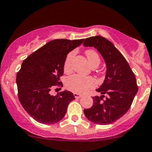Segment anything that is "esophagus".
<instances>
[{
    "label": "esophagus",
    "mask_w": 152,
    "mask_h": 152,
    "mask_svg": "<svg viewBox=\"0 0 152 152\" xmlns=\"http://www.w3.org/2000/svg\"><path fill=\"white\" fill-rule=\"evenodd\" d=\"M73 96H74V97L76 98V99H79V98H81V96H82V94H77V93H73Z\"/></svg>",
    "instance_id": "obj_1"
}]
</instances>
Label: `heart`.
I'll list each match as a JSON object with an SVG mask.
<instances>
[{
  "label": "heart",
  "instance_id": "b5f03b06",
  "mask_svg": "<svg viewBox=\"0 0 152 152\" xmlns=\"http://www.w3.org/2000/svg\"><path fill=\"white\" fill-rule=\"evenodd\" d=\"M86 58L91 66H97L100 63L99 56L94 50H87L85 52ZM74 56V52H71L67 55L63 63V70L68 73L71 70V61ZM96 81L91 76H83L79 74H73L66 80V86L70 91L79 94H84L96 86Z\"/></svg>",
  "mask_w": 152,
  "mask_h": 152
}]
</instances>
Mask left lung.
<instances>
[{
    "label": "left lung",
    "instance_id": "8db88e82",
    "mask_svg": "<svg viewBox=\"0 0 152 152\" xmlns=\"http://www.w3.org/2000/svg\"><path fill=\"white\" fill-rule=\"evenodd\" d=\"M83 45L96 48L107 66L104 82L96 90L102 95L93 96L92 107L85 109L84 113L89 121L96 124H111L131 107L138 91L136 76L121 52L106 38L91 37L85 39Z\"/></svg>",
    "mask_w": 152,
    "mask_h": 152
}]
</instances>
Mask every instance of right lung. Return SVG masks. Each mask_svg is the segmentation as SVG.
<instances>
[{
  "mask_svg": "<svg viewBox=\"0 0 152 152\" xmlns=\"http://www.w3.org/2000/svg\"><path fill=\"white\" fill-rule=\"evenodd\" d=\"M84 40H51L23 61L16 75L18 97L25 110L37 122L46 125L59 122L68 104L75 99L71 91L65 90L53 96L50 91L63 86L60 77L63 75L65 59Z\"/></svg>",
  "mask_w": 152,
  "mask_h": 152,
  "instance_id": "1",
  "label": "right lung"
}]
</instances>
